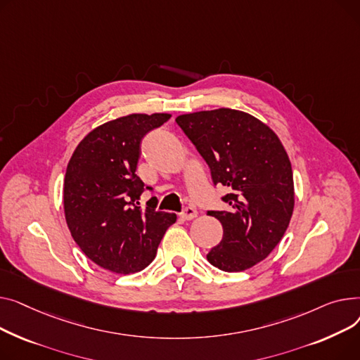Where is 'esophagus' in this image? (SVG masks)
Segmentation results:
<instances>
[{"label":"esophagus","instance_id":"obj_1","mask_svg":"<svg viewBox=\"0 0 360 360\" xmlns=\"http://www.w3.org/2000/svg\"><path fill=\"white\" fill-rule=\"evenodd\" d=\"M198 217V210L196 209H193V207H186L183 212L180 214V218L183 219V221H192V219H195Z\"/></svg>","mask_w":360,"mask_h":360}]
</instances>
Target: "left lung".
Wrapping results in <instances>:
<instances>
[{"label":"left lung","instance_id":"obj_1","mask_svg":"<svg viewBox=\"0 0 360 360\" xmlns=\"http://www.w3.org/2000/svg\"><path fill=\"white\" fill-rule=\"evenodd\" d=\"M176 122L214 183L229 190L228 209L207 212L224 228L207 262L224 271L256 266L281 243L293 214V174L283 143L257 117L228 108L180 115Z\"/></svg>","mask_w":360,"mask_h":360}]
</instances>
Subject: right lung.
Wrapping results in <instances>:
<instances>
[{
  "label": "right lung",
  "instance_id": "right-lung-1",
  "mask_svg": "<svg viewBox=\"0 0 360 360\" xmlns=\"http://www.w3.org/2000/svg\"><path fill=\"white\" fill-rule=\"evenodd\" d=\"M170 117L132 113L105 122L84 136L71 155L63 180L67 225L84 255L105 270H143L177 219L154 206H136L143 190L135 174L141 141Z\"/></svg>",
  "mask_w": 360,
  "mask_h": 360
}]
</instances>
